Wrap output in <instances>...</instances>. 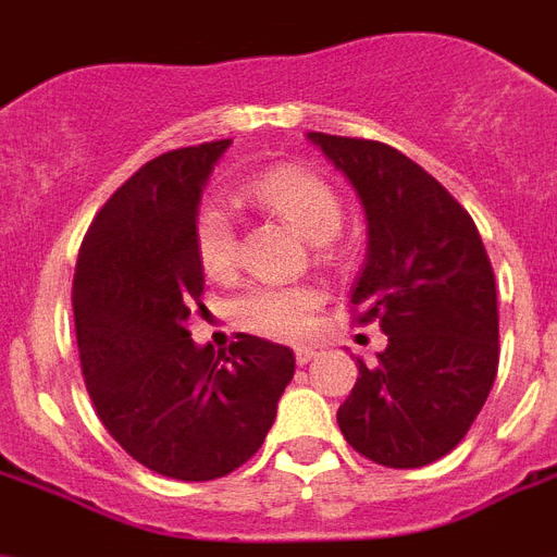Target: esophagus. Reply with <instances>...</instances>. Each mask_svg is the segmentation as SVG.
I'll return each instance as SVG.
<instances>
[{
	"label": "esophagus",
	"instance_id": "esophagus-1",
	"mask_svg": "<svg viewBox=\"0 0 557 557\" xmlns=\"http://www.w3.org/2000/svg\"><path fill=\"white\" fill-rule=\"evenodd\" d=\"M314 357H318V351L309 349V346H297V349H294V360H297V366L311 363V360H314Z\"/></svg>",
	"mask_w": 557,
	"mask_h": 557
}]
</instances>
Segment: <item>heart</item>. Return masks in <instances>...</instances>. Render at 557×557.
Returning <instances> with one entry per match:
<instances>
[{
    "label": "heart",
    "mask_w": 557,
    "mask_h": 557,
    "mask_svg": "<svg viewBox=\"0 0 557 557\" xmlns=\"http://www.w3.org/2000/svg\"><path fill=\"white\" fill-rule=\"evenodd\" d=\"M246 194L257 206L283 216L311 246H325L343 225V206L332 185L300 169H274L255 176ZM194 255L208 277L225 280L237 269V228L223 202L208 200L197 208L191 225ZM320 292L311 286L251 283L232 300V320L246 332L271 341H297L309 332Z\"/></svg>",
    "instance_id": "1"
}]
</instances>
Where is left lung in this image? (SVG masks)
<instances>
[{
  "label": "left lung",
  "mask_w": 557,
  "mask_h": 557,
  "mask_svg": "<svg viewBox=\"0 0 557 557\" xmlns=\"http://www.w3.org/2000/svg\"><path fill=\"white\" fill-rule=\"evenodd\" d=\"M309 139L363 202L369 246L351 306L388 337L374 366L357 357L337 423L381 467H426L463 441L498 374L490 257L467 208L406 153L320 131Z\"/></svg>",
  "instance_id": "8db88e82"
}]
</instances>
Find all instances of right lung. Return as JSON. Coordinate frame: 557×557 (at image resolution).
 <instances>
[{"instance_id": "add662e5", "label": "right lung", "mask_w": 557, "mask_h": 557, "mask_svg": "<svg viewBox=\"0 0 557 557\" xmlns=\"http://www.w3.org/2000/svg\"><path fill=\"white\" fill-rule=\"evenodd\" d=\"M228 146L216 139L146 162L94 216L76 260V346L94 409L131 458L174 481L243 467L294 377L280 343L237 334L214 355L188 332L206 286L194 214Z\"/></svg>"}]
</instances>
